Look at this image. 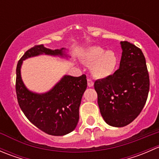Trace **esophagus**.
<instances>
[{"label":"esophagus","instance_id":"1","mask_svg":"<svg viewBox=\"0 0 159 159\" xmlns=\"http://www.w3.org/2000/svg\"><path fill=\"white\" fill-rule=\"evenodd\" d=\"M88 86H89V88H91L93 87V85H94V82H93V81L91 79H89V78H88Z\"/></svg>","mask_w":159,"mask_h":159}]
</instances>
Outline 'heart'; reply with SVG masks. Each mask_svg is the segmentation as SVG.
I'll return each mask as SVG.
<instances>
[{"label":"heart","instance_id":"b5f03b06","mask_svg":"<svg viewBox=\"0 0 159 159\" xmlns=\"http://www.w3.org/2000/svg\"><path fill=\"white\" fill-rule=\"evenodd\" d=\"M83 61L90 66V72L96 79H104L113 74L118 64L116 54L112 51H104L98 46L85 51Z\"/></svg>","mask_w":159,"mask_h":159}]
</instances>
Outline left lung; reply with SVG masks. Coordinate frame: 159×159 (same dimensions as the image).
<instances>
[{
	"label": "left lung",
	"mask_w": 159,
	"mask_h": 159,
	"mask_svg": "<svg viewBox=\"0 0 159 159\" xmlns=\"http://www.w3.org/2000/svg\"><path fill=\"white\" fill-rule=\"evenodd\" d=\"M120 44L122 54L119 68L94 82L102 116L113 127L132 122L143 109L149 91V75L142 50L128 41Z\"/></svg>",
	"instance_id": "left-lung-1"
}]
</instances>
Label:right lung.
<instances>
[{
    "instance_id": "obj_1",
    "label": "right lung",
    "mask_w": 159,
    "mask_h": 159,
    "mask_svg": "<svg viewBox=\"0 0 159 159\" xmlns=\"http://www.w3.org/2000/svg\"><path fill=\"white\" fill-rule=\"evenodd\" d=\"M65 51L64 48L51 50L43 44L36 45L25 53L16 69V93L20 109L37 128L54 136L65 135L76 128L81 98L87 88L86 75H65L48 92L38 94L25 85L20 68L25 59L41 54L68 57Z\"/></svg>"
}]
</instances>
